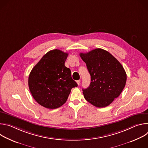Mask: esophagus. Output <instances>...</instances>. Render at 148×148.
<instances>
[{
    "instance_id": "1",
    "label": "esophagus",
    "mask_w": 148,
    "mask_h": 148,
    "mask_svg": "<svg viewBox=\"0 0 148 148\" xmlns=\"http://www.w3.org/2000/svg\"><path fill=\"white\" fill-rule=\"evenodd\" d=\"M80 82H81V80H80V79H79V80H77V83L78 85H79V84H80Z\"/></svg>"
}]
</instances>
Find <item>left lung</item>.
<instances>
[{"label":"left lung","mask_w":148,"mask_h":148,"mask_svg":"<svg viewBox=\"0 0 148 148\" xmlns=\"http://www.w3.org/2000/svg\"><path fill=\"white\" fill-rule=\"evenodd\" d=\"M91 75V83L82 89L85 99L98 108L107 107L118 97L126 82V74L121 63L108 51L96 49L80 53Z\"/></svg>","instance_id":"8db88e82"}]
</instances>
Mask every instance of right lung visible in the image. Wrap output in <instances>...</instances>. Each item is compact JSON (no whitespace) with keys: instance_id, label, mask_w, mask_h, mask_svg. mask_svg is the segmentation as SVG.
Returning <instances> with one entry per match:
<instances>
[{"instance_id":"add662e5","label":"right lung","mask_w":148,"mask_h":148,"mask_svg":"<svg viewBox=\"0 0 148 148\" xmlns=\"http://www.w3.org/2000/svg\"><path fill=\"white\" fill-rule=\"evenodd\" d=\"M68 53L55 49L47 53L32 70L29 77L30 91L36 102L49 109L64 104L73 88L77 87L71 70L65 66Z\"/></svg>"}]
</instances>
